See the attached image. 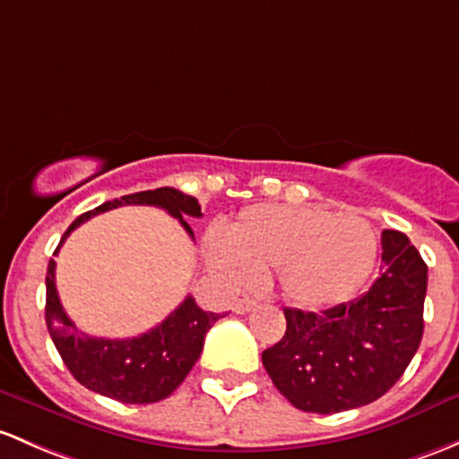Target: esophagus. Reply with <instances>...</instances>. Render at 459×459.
<instances>
[{
    "mask_svg": "<svg viewBox=\"0 0 459 459\" xmlns=\"http://www.w3.org/2000/svg\"><path fill=\"white\" fill-rule=\"evenodd\" d=\"M255 301L253 299H238V301L233 303V312L235 315H246V312L253 310Z\"/></svg>",
    "mask_w": 459,
    "mask_h": 459,
    "instance_id": "esophagus-1",
    "label": "esophagus"
}]
</instances>
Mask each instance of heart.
<instances>
[{"label": "heart", "instance_id": "obj_1", "mask_svg": "<svg viewBox=\"0 0 459 459\" xmlns=\"http://www.w3.org/2000/svg\"><path fill=\"white\" fill-rule=\"evenodd\" d=\"M376 253V233L363 217L318 206H253L226 242L209 244L211 268L230 286L274 270L279 290L303 310L350 301L368 281Z\"/></svg>", "mask_w": 459, "mask_h": 459}]
</instances>
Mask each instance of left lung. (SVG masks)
Here are the masks:
<instances>
[{
    "label": "left lung",
    "mask_w": 459,
    "mask_h": 459,
    "mask_svg": "<svg viewBox=\"0 0 459 459\" xmlns=\"http://www.w3.org/2000/svg\"><path fill=\"white\" fill-rule=\"evenodd\" d=\"M380 274L369 290L323 315L283 307L286 334L264 350L273 385L297 409L339 413L394 387L424 332L427 264L398 230H383Z\"/></svg>",
    "instance_id": "obj_1"
}]
</instances>
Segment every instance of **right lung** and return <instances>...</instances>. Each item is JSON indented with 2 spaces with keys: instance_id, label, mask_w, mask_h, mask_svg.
I'll return each mask as SVG.
<instances>
[{
  "instance_id": "right-lung-1",
  "label": "right lung",
  "mask_w": 459,
  "mask_h": 459,
  "mask_svg": "<svg viewBox=\"0 0 459 459\" xmlns=\"http://www.w3.org/2000/svg\"><path fill=\"white\" fill-rule=\"evenodd\" d=\"M123 204L160 206L180 221L182 229L191 238L193 230L186 224L185 215L202 217V209L195 197L171 189V186L132 193V195H123L120 200L105 202L94 211L76 217L61 238L55 255L59 253L61 244L76 226L88 221L90 217ZM55 266V259H50L46 274V325L52 336V343L64 359L65 368L83 387L118 400V403H158L176 392L200 359L206 332L213 327L217 318H221V315H215V312L202 310L189 294L160 325L141 336L96 339V336L76 330L74 323L65 315L59 301V292H56Z\"/></svg>"
}]
</instances>
